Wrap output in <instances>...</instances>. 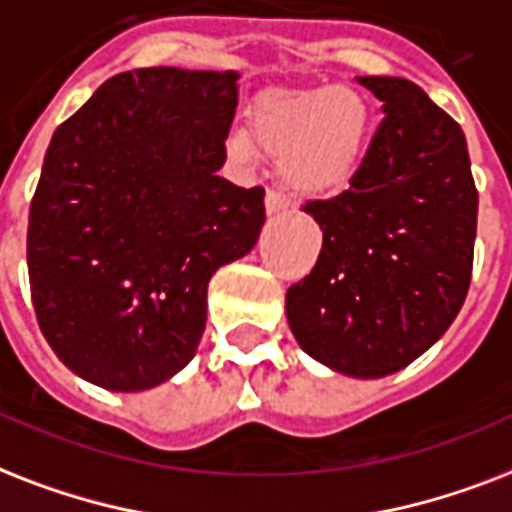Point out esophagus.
Here are the masks:
<instances>
[{
    "mask_svg": "<svg viewBox=\"0 0 512 512\" xmlns=\"http://www.w3.org/2000/svg\"><path fill=\"white\" fill-rule=\"evenodd\" d=\"M264 208H267L269 216H285V213H288V200H285L280 192H275V189H269L267 200H264Z\"/></svg>",
    "mask_w": 512,
    "mask_h": 512,
    "instance_id": "34e87169",
    "label": "esophagus"
}]
</instances>
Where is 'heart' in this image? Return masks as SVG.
Segmentation results:
<instances>
[{"mask_svg": "<svg viewBox=\"0 0 512 512\" xmlns=\"http://www.w3.org/2000/svg\"><path fill=\"white\" fill-rule=\"evenodd\" d=\"M366 138L368 106L350 87L269 90L251 109V136L232 133L229 152L240 160H253L256 149L283 157L280 176L291 192L326 197L355 178Z\"/></svg>", "mask_w": 512, "mask_h": 512, "instance_id": "1", "label": "heart"}]
</instances>
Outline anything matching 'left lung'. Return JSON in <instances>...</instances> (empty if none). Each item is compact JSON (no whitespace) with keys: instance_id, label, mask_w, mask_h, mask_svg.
Returning a JSON list of instances; mask_svg holds the SVG:
<instances>
[{"instance_id":"left-lung-1","label":"left lung","mask_w":512,"mask_h":512,"mask_svg":"<svg viewBox=\"0 0 512 512\" xmlns=\"http://www.w3.org/2000/svg\"><path fill=\"white\" fill-rule=\"evenodd\" d=\"M382 101L350 189L304 205L323 229L318 264L285 293L307 355L379 379L433 347L465 304L475 192L465 133L403 77H358Z\"/></svg>"}]
</instances>
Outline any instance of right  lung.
Listing matches in <instances>:
<instances>
[{
    "label": "right lung",
    "instance_id": "obj_1",
    "mask_svg": "<svg viewBox=\"0 0 512 512\" xmlns=\"http://www.w3.org/2000/svg\"><path fill=\"white\" fill-rule=\"evenodd\" d=\"M237 71L106 79L53 133L29 211L31 301L63 366L112 392L194 358L208 283L264 227V189L219 176Z\"/></svg>",
    "mask_w": 512,
    "mask_h": 512
}]
</instances>
